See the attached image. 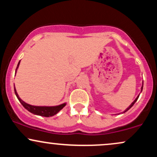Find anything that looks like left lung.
I'll list each match as a JSON object with an SVG mask.
<instances>
[{"label": "left lung", "instance_id": "1", "mask_svg": "<svg viewBox=\"0 0 157 157\" xmlns=\"http://www.w3.org/2000/svg\"><path fill=\"white\" fill-rule=\"evenodd\" d=\"M142 89H143V82H142V87H141V92H142ZM139 96H140V94H139V95H138V96H137V97H136V99H135V100H134V102H132V103H131V105H129V106H128V108H127V109H126L125 110V111H123V112H122V113H125V112H126V111H128V110H129V109H131V107H132V106H133V105H134V104L135 103V102H136V100H138V98H139Z\"/></svg>", "mask_w": 157, "mask_h": 157}]
</instances>
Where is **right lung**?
<instances>
[{
	"mask_svg": "<svg viewBox=\"0 0 157 157\" xmlns=\"http://www.w3.org/2000/svg\"><path fill=\"white\" fill-rule=\"evenodd\" d=\"M20 62L19 61L18 64H17V68H16L15 70V74L17 72V68L19 67L20 65ZM15 89V94L16 95V97H17L18 100L22 104L23 107L25 108L26 110H28L29 112H31L34 114L36 115H39V116H42V117H52L54 115L57 114L59 111H60L61 109H63L64 106H66V102H64V103L60 104L59 105H55V106H37V105H32L30 104L26 103L24 101H23L21 98L19 97V95L17 94V91H16L15 87L14 88Z\"/></svg>",
	"mask_w": 157,
	"mask_h": 157,
	"instance_id": "obj_1",
	"label": "right lung"
}]
</instances>
